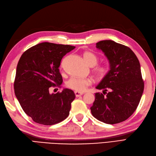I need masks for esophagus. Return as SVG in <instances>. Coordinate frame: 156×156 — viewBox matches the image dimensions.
Masks as SVG:
<instances>
[{
  "label": "esophagus",
  "instance_id": "esophagus-1",
  "mask_svg": "<svg viewBox=\"0 0 156 156\" xmlns=\"http://www.w3.org/2000/svg\"><path fill=\"white\" fill-rule=\"evenodd\" d=\"M75 96H76V97H80V96L83 95V93H79V92H77V91H75Z\"/></svg>",
  "mask_w": 156,
  "mask_h": 156
}]
</instances>
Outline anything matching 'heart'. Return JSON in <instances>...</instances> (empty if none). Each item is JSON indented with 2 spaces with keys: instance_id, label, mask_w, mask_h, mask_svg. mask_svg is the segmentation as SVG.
<instances>
[{
  "instance_id": "obj_1",
  "label": "heart",
  "mask_w": 156,
  "mask_h": 156,
  "mask_svg": "<svg viewBox=\"0 0 156 156\" xmlns=\"http://www.w3.org/2000/svg\"><path fill=\"white\" fill-rule=\"evenodd\" d=\"M83 58L86 63L90 66H96L98 58L97 55L93 52L85 51L83 54ZM94 73L98 79H103L107 76L110 71V67L107 64H101L95 66L94 68ZM92 81L89 78L73 77L70 78L67 82V87L72 90L77 92H83L89 85H91Z\"/></svg>"
}]
</instances>
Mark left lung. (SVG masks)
<instances>
[{
  "mask_svg": "<svg viewBox=\"0 0 156 156\" xmlns=\"http://www.w3.org/2000/svg\"><path fill=\"white\" fill-rule=\"evenodd\" d=\"M96 47L107 57L111 69L96 87L103 89V93H95L91 113L104 123H120L134 112L142 95L144 83L139 60L130 48L112 40L98 41Z\"/></svg>",
  "mask_w": 156,
  "mask_h": 156,
  "instance_id": "8db88e82",
  "label": "left lung"
}]
</instances>
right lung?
Segmentation results:
<instances>
[{
	"mask_svg": "<svg viewBox=\"0 0 156 156\" xmlns=\"http://www.w3.org/2000/svg\"><path fill=\"white\" fill-rule=\"evenodd\" d=\"M75 46L43 42L25 51L18 63L14 93L21 107L35 122L53 125L69 116L74 92L65 89L50 94L63 82L59 67L63 57Z\"/></svg>",
	"mask_w": 156,
	"mask_h": 156,
	"instance_id": "obj_1",
	"label": "right lung"
}]
</instances>
